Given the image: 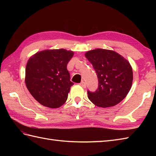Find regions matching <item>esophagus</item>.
Returning <instances> with one entry per match:
<instances>
[{
	"label": "esophagus",
	"instance_id": "34e87169",
	"mask_svg": "<svg viewBox=\"0 0 156 156\" xmlns=\"http://www.w3.org/2000/svg\"><path fill=\"white\" fill-rule=\"evenodd\" d=\"M80 85L81 87H82V88H86V87H87V86H86V83H85L84 82H83V81L80 82Z\"/></svg>",
	"mask_w": 156,
	"mask_h": 156
}]
</instances>
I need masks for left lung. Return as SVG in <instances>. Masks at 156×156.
I'll list each match as a JSON object with an SVG mask.
<instances>
[{"instance_id":"8db88e82","label":"left lung","mask_w":156,"mask_h":156,"mask_svg":"<svg viewBox=\"0 0 156 156\" xmlns=\"http://www.w3.org/2000/svg\"><path fill=\"white\" fill-rule=\"evenodd\" d=\"M97 72L98 88L88 91V97L98 107H113L126 97L133 82V69L129 62L115 51L96 49L85 53Z\"/></svg>"}]
</instances>
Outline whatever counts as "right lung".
Segmentation results:
<instances>
[{
	"label": "right lung",
	"instance_id": "obj_1",
	"mask_svg": "<svg viewBox=\"0 0 156 156\" xmlns=\"http://www.w3.org/2000/svg\"><path fill=\"white\" fill-rule=\"evenodd\" d=\"M74 55L64 49H46L29 59L25 68V84L34 98L49 108L60 107L65 103L74 84L67 64Z\"/></svg>",
	"mask_w": 156,
	"mask_h": 156
}]
</instances>
